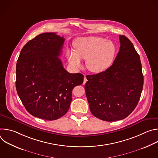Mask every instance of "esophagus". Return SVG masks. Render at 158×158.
<instances>
[{
	"mask_svg": "<svg viewBox=\"0 0 158 158\" xmlns=\"http://www.w3.org/2000/svg\"><path fill=\"white\" fill-rule=\"evenodd\" d=\"M87 79H86V77L84 76V82H83V84H85V82H87Z\"/></svg>",
	"mask_w": 158,
	"mask_h": 158,
	"instance_id": "obj_1",
	"label": "esophagus"
}]
</instances>
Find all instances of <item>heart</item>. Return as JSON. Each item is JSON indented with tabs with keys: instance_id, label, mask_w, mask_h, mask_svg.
Wrapping results in <instances>:
<instances>
[{
	"instance_id": "b5f03b06",
	"label": "heart",
	"mask_w": 158,
	"mask_h": 158,
	"mask_svg": "<svg viewBox=\"0 0 158 158\" xmlns=\"http://www.w3.org/2000/svg\"><path fill=\"white\" fill-rule=\"evenodd\" d=\"M73 46L75 51L67 52L69 64L74 69H79L82 65L81 59H86L87 69L93 73H101L109 68L117 54L116 44L101 37H79L74 40Z\"/></svg>"
}]
</instances>
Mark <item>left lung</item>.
<instances>
[{
	"mask_svg": "<svg viewBox=\"0 0 158 158\" xmlns=\"http://www.w3.org/2000/svg\"><path fill=\"white\" fill-rule=\"evenodd\" d=\"M112 65L106 71L87 75L85 91L90 110L97 118L116 121L127 117L136 108L143 91L144 77L139 54L125 35Z\"/></svg>",
	"mask_w": 158,
	"mask_h": 158,
	"instance_id": "left-lung-1",
	"label": "left lung"
}]
</instances>
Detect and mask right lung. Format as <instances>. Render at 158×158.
<instances>
[{"mask_svg": "<svg viewBox=\"0 0 158 158\" xmlns=\"http://www.w3.org/2000/svg\"><path fill=\"white\" fill-rule=\"evenodd\" d=\"M64 42L54 32L39 34L22 49L16 64L17 92L26 110L34 117L52 121L68 111L73 88L84 76L71 74L59 56Z\"/></svg>", "mask_w": 158, "mask_h": 158, "instance_id": "right-lung-1", "label": "right lung"}]
</instances>
